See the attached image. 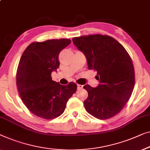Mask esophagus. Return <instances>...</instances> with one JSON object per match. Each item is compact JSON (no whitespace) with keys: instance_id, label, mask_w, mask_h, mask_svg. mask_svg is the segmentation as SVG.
Instances as JSON below:
<instances>
[{"instance_id":"esophagus-1","label":"esophagus","mask_w":150,"mask_h":150,"mask_svg":"<svg viewBox=\"0 0 150 150\" xmlns=\"http://www.w3.org/2000/svg\"><path fill=\"white\" fill-rule=\"evenodd\" d=\"M77 87H78V89L80 90V89H82V87H83V86H82V84H77Z\"/></svg>"}]
</instances>
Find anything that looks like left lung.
Masks as SVG:
<instances>
[{"label": "left lung", "instance_id": "8db88e82", "mask_svg": "<svg viewBox=\"0 0 150 150\" xmlns=\"http://www.w3.org/2000/svg\"><path fill=\"white\" fill-rule=\"evenodd\" d=\"M72 40L85 55L88 68L97 71L99 82L96 88L88 84L83 86L88 92L84 101L86 112L100 120L116 116L130 99L134 86V70L129 54L108 35L91 34Z\"/></svg>", "mask_w": 150, "mask_h": 150}]
</instances>
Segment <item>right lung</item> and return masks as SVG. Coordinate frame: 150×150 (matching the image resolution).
I'll list each match as a JSON object with an SVG mask.
<instances>
[{"label":"right lung","instance_id":"add662e5","mask_svg":"<svg viewBox=\"0 0 150 150\" xmlns=\"http://www.w3.org/2000/svg\"><path fill=\"white\" fill-rule=\"evenodd\" d=\"M70 43L66 38L34 42L19 60L16 73L19 95L28 109L40 118L51 120L62 115L76 91L74 82L61 85L51 78L52 71L59 67V53Z\"/></svg>","mask_w":150,"mask_h":150}]
</instances>
